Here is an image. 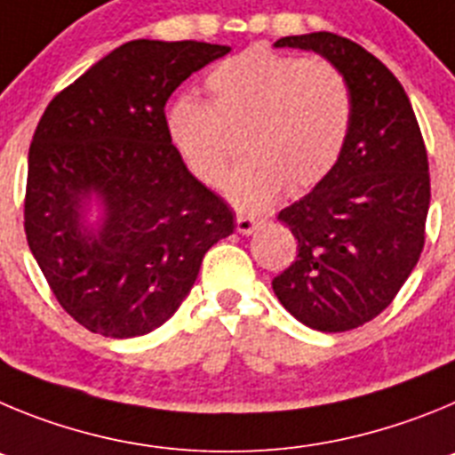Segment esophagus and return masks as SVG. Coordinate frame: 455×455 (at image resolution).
I'll return each mask as SVG.
<instances>
[{"label": "esophagus", "instance_id": "obj_1", "mask_svg": "<svg viewBox=\"0 0 455 455\" xmlns=\"http://www.w3.org/2000/svg\"><path fill=\"white\" fill-rule=\"evenodd\" d=\"M258 224H260V222H258L256 218H249V215H237V218H235L237 233H243V235H251V233L256 231Z\"/></svg>", "mask_w": 455, "mask_h": 455}]
</instances>
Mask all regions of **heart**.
<instances>
[{
    "label": "heart",
    "mask_w": 455,
    "mask_h": 455,
    "mask_svg": "<svg viewBox=\"0 0 455 455\" xmlns=\"http://www.w3.org/2000/svg\"><path fill=\"white\" fill-rule=\"evenodd\" d=\"M211 101L179 97L167 136L188 170L218 186L233 158L231 129L244 133V158L227 179L228 202L260 211L285 190H306L338 165L351 126L354 90L324 59L251 47L208 75Z\"/></svg>",
    "instance_id": "obj_1"
}]
</instances>
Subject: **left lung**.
<instances>
[{
  "label": "left lung",
  "instance_id": "8db88e82",
  "mask_svg": "<svg viewBox=\"0 0 455 455\" xmlns=\"http://www.w3.org/2000/svg\"><path fill=\"white\" fill-rule=\"evenodd\" d=\"M274 47L331 60L354 90V126L338 165L278 212L299 253L272 281L301 324L342 333L383 313L419 260L431 204L427 147L403 85L367 49L326 31Z\"/></svg>",
  "mask_w": 455,
  "mask_h": 455
}]
</instances>
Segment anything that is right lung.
Listing matches in <instances>:
<instances>
[{
	"label": "right lung",
	"instance_id": "obj_1",
	"mask_svg": "<svg viewBox=\"0 0 455 455\" xmlns=\"http://www.w3.org/2000/svg\"><path fill=\"white\" fill-rule=\"evenodd\" d=\"M227 44L131 40L49 101L28 149L24 231L59 304L92 333L165 324L233 212L192 177L165 104Z\"/></svg>",
	"mask_w": 455,
	"mask_h": 455
}]
</instances>
